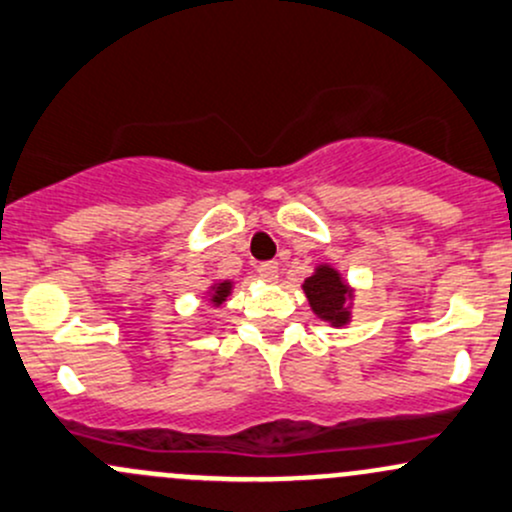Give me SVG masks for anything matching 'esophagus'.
I'll return each mask as SVG.
<instances>
[{"mask_svg":"<svg viewBox=\"0 0 512 512\" xmlns=\"http://www.w3.org/2000/svg\"><path fill=\"white\" fill-rule=\"evenodd\" d=\"M256 273L261 276V280H266V283H276V280H278V263L276 261L258 263Z\"/></svg>","mask_w":512,"mask_h":512,"instance_id":"esophagus-1","label":"esophagus"}]
</instances>
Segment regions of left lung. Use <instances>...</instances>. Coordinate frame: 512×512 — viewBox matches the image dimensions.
<instances>
[{"label":"left lung","mask_w":512,"mask_h":512,"mask_svg":"<svg viewBox=\"0 0 512 512\" xmlns=\"http://www.w3.org/2000/svg\"><path fill=\"white\" fill-rule=\"evenodd\" d=\"M310 307L315 310L317 317L329 320L334 327H342L349 320V310H346V302H349V288L344 285V280L339 278V273L329 266H320L315 271V276H310L302 285Z\"/></svg>","instance_id":"left-lung-1"}]
</instances>
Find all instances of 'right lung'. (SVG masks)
Returning <instances> with one entry per match:
<instances>
[{
    "instance_id": "add662e5",
    "label": "right lung",
    "mask_w": 512,
    "mask_h": 512,
    "mask_svg": "<svg viewBox=\"0 0 512 512\" xmlns=\"http://www.w3.org/2000/svg\"><path fill=\"white\" fill-rule=\"evenodd\" d=\"M229 290H232V283H227V280H224V283H219V285H214V295H212L214 305H222V302L227 300Z\"/></svg>"
}]
</instances>
